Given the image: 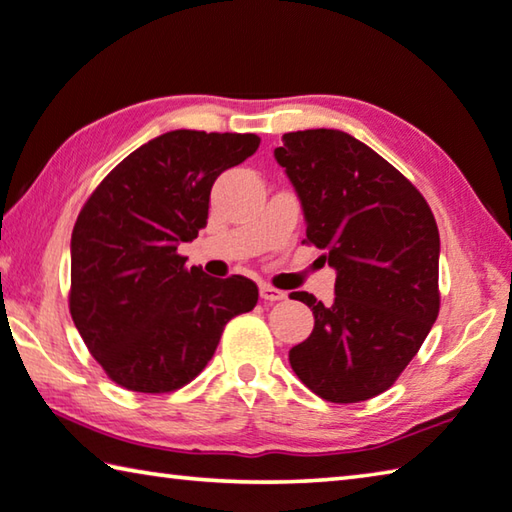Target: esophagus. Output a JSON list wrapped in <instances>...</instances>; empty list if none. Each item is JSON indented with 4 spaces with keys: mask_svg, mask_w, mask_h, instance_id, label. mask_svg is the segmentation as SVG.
Returning <instances> with one entry per match:
<instances>
[{
    "mask_svg": "<svg viewBox=\"0 0 512 512\" xmlns=\"http://www.w3.org/2000/svg\"><path fill=\"white\" fill-rule=\"evenodd\" d=\"M259 295H262L264 302H280V300H286V293H284V291H280V288L268 286V284L259 286Z\"/></svg>",
    "mask_w": 512,
    "mask_h": 512,
    "instance_id": "1",
    "label": "esophagus"
}]
</instances>
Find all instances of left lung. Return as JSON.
Instances as JSON below:
<instances>
[{
  "label": "left lung",
  "instance_id": "obj_1",
  "mask_svg": "<svg viewBox=\"0 0 512 512\" xmlns=\"http://www.w3.org/2000/svg\"><path fill=\"white\" fill-rule=\"evenodd\" d=\"M275 159L306 219V244L336 268V300L291 293L315 315L288 351L297 378L331 403L383 394L421 349L439 315V228L414 185L338 129L284 134Z\"/></svg>",
  "mask_w": 512,
  "mask_h": 512
}]
</instances>
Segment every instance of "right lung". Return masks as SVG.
Returning <instances> with one entry per match:
<instances>
[{
	"label": "right lung",
	"mask_w": 512,
	"mask_h": 512,
	"mask_svg": "<svg viewBox=\"0 0 512 512\" xmlns=\"http://www.w3.org/2000/svg\"><path fill=\"white\" fill-rule=\"evenodd\" d=\"M257 147L255 134H161L120 161L82 206L69 311L116 385L141 394L188 385L215 356L226 324L255 309L253 280L188 268L176 248L206 228L217 176Z\"/></svg>",
	"instance_id": "obj_1"
}]
</instances>
